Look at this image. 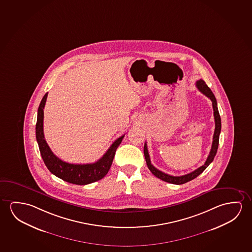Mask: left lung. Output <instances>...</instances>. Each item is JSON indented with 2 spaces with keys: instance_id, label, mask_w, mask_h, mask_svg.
Returning <instances> with one entry per match:
<instances>
[{
  "instance_id": "8db88e82",
  "label": "left lung",
  "mask_w": 252,
  "mask_h": 252,
  "mask_svg": "<svg viewBox=\"0 0 252 252\" xmlns=\"http://www.w3.org/2000/svg\"><path fill=\"white\" fill-rule=\"evenodd\" d=\"M196 87L197 89L203 93L205 96L209 97L210 100L212 101V105H213L214 111V118H215V124H216V128H215V132H214L213 136V142H212V147L209 152V156L207 158L204 165H202L201 167H199L197 169L191 172L189 174H184L182 176H173L170 174H165L159 169H157L156 167H154L152 165L151 160H150V156L148 154V150H147V143L144 145V155H145V159L147 161V166L149 170L151 171L152 174L155 175L157 178L162 180L164 182H168V183H172V184H176V185H181V184H184L186 182L192 181L193 179L196 178L199 174H201L203 171L205 170L207 167H209V164L213 161L215 156L217 155V148H218V145H219V136H220V132H221V117L218 112V108H217V102L215 95H214L212 91L209 89V86L206 85L205 82L203 81L202 79H200L196 81Z\"/></svg>"
}]
</instances>
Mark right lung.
Masks as SVG:
<instances>
[{
	"mask_svg": "<svg viewBox=\"0 0 252 252\" xmlns=\"http://www.w3.org/2000/svg\"><path fill=\"white\" fill-rule=\"evenodd\" d=\"M48 93L43 96L37 111L35 125V137L38 143L40 154L43 162L51 174L58 178L76 185H87L104 178L112 166V160L124 135L118 138L109 147L105 155L95 163L91 164H70L64 162L52 153L43 134V108L46 103Z\"/></svg>",
	"mask_w": 252,
	"mask_h": 252,
	"instance_id": "right-lung-1",
	"label": "right lung"
}]
</instances>
